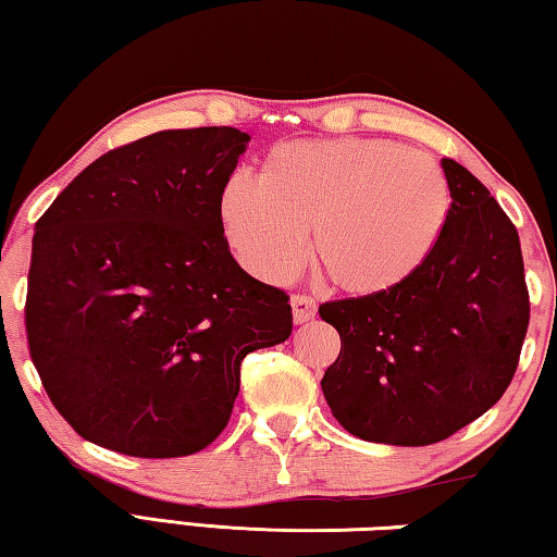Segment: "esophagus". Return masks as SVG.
<instances>
[{
    "label": "esophagus",
    "instance_id": "34e87169",
    "mask_svg": "<svg viewBox=\"0 0 557 557\" xmlns=\"http://www.w3.org/2000/svg\"><path fill=\"white\" fill-rule=\"evenodd\" d=\"M314 314H317V305L312 297L292 295V319H295V324H305L309 319H314Z\"/></svg>",
    "mask_w": 557,
    "mask_h": 557
}]
</instances>
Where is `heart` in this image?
<instances>
[{"mask_svg": "<svg viewBox=\"0 0 557 557\" xmlns=\"http://www.w3.org/2000/svg\"><path fill=\"white\" fill-rule=\"evenodd\" d=\"M225 238L256 275L295 277L309 231L324 275L348 297H383L428 265L449 215L435 157L391 139H297L270 149L260 182L235 172L219 196Z\"/></svg>", "mask_w": 557, "mask_h": 557, "instance_id": "obj_1", "label": "heart"}]
</instances>
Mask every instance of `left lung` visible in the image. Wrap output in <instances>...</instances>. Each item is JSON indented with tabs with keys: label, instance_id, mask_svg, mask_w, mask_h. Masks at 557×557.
<instances>
[{
	"label": "left lung",
	"instance_id": "obj_1",
	"mask_svg": "<svg viewBox=\"0 0 557 557\" xmlns=\"http://www.w3.org/2000/svg\"><path fill=\"white\" fill-rule=\"evenodd\" d=\"M442 169L451 203L428 265L391 295L319 307L342 336L322 379L329 408L381 445H435L496 405L531 317L516 225L455 159Z\"/></svg>",
	"mask_w": 557,
	"mask_h": 557
}]
</instances>
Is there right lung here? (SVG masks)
<instances>
[{
    "label": "right lung",
    "mask_w": 557,
    "mask_h": 557,
    "mask_svg": "<svg viewBox=\"0 0 557 557\" xmlns=\"http://www.w3.org/2000/svg\"><path fill=\"white\" fill-rule=\"evenodd\" d=\"M250 135L162 129L112 149L34 233L26 336L83 440L120 455H194L228 425L240 363L292 334L289 297L228 250L221 186Z\"/></svg>",
    "instance_id": "1"
}]
</instances>
